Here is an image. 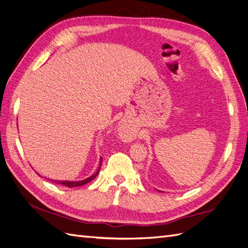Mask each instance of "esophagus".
<instances>
[{"label":"esophagus","instance_id":"1","mask_svg":"<svg viewBox=\"0 0 248 248\" xmlns=\"http://www.w3.org/2000/svg\"><path fill=\"white\" fill-rule=\"evenodd\" d=\"M119 136L127 141H131L133 139V132L126 124H121L119 127Z\"/></svg>","mask_w":248,"mask_h":248}]
</instances>
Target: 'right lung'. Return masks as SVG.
Wrapping results in <instances>:
<instances>
[{
  "label": "right lung",
  "instance_id": "add662e5",
  "mask_svg": "<svg viewBox=\"0 0 248 248\" xmlns=\"http://www.w3.org/2000/svg\"><path fill=\"white\" fill-rule=\"evenodd\" d=\"M101 162H102V158H100V162H99V168H98V170H97V171L95 172L94 175H92V176H90L89 178H87V179H85V180H81V181H58V180H51L52 182H55V183H59V184H62V185H65V186H68V187H77V186H81V185H85V184H87V183H89V182H91L92 180L99 174V170H100V167H101Z\"/></svg>",
  "mask_w": 248,
  "mask_h": 248
}]
</instances>
